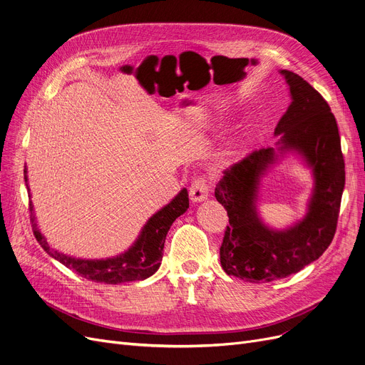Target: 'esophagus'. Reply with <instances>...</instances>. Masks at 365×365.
<instances>
[{
  "instance_id": "obj_1",
  "label": "esophagus",
  "mask_w": 365,
  "mask_h": 365,
  "mask_svg": "<svg viewBox=\"0 0 365 365\" xmlns=\"http://www.w3.org/2000/svg\"><path fill=\"white\" fill-rule=\"evenodd\" d=\"M189 195L194 202L204 201L209 195V183L205 178H197L194 179L191 187H189Z\"/></svg>"
}]
</instances>
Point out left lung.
Masks as SVG:
<instances>
[{"instance_id": "8db88e82", "label": "left lung", "mask_w": 365, "mask_h": 365, "mask_svg": "<svg viewBox=\"0 0 365 365\" xmlns=\"http://www.w3.org/2000/svg\"><path fill=\"white\" fill-rule=\"evenodd\" d=\"M289 85L291 104L274 134L279 150H297L313 168L314 191L307 216L295 227L273 231L259 220L257 187L265 168L276 161L273 148L253 150L224 171L215 187L230 225L220 245V264L230 276L265 283L298 273L328 249L337 230L344 189V160L339 126L322 95L303 77L280 71Z\"/></svg>"}]
</instances>
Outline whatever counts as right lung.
Here are the masks:
<instances>
[{
  "mask_svg": "<svg viewBox=\"0 0 365 365\" xmlns=\"http://www.w3.org/2000/svg\"><path fill=\"white\" fill-rule=\"evenodd\" d=\"M25 182H26V170ZM189 207L187 191L182 189L179 195L174 198L164 209L155 213L141 231L135 245L128 250L122 253L120 257L100 259V261H86V259H76L71 257H66L62 253L53 250L47 245L46 239L37 228V224L33 217V202L29 201V212H31V224H33L34 237L40 246L49 253L61 264H64L70 270L77 273L88 280L101 282L107 284H118L125 282L143 280L152 276L161 265L164 243L167 232L171 224L176 217L183 215Z\"/></svg>",
  "mask_w": 365,
  "mask_h": 365,
  "instance_id": "right-lung-1",
  "label": "right lung"
}]
</instances>
